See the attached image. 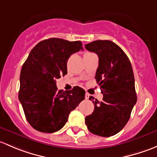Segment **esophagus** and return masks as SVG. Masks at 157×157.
Wrapping results in <instances>:
<instances>
[{
	"label": "esophagus",
	"instance_id": "esophagus-1",
	"mask_svg": "<svg viewBox=\"0 0 157 157\" xmlns=\"http://www.w3.org/2000/svg\"><path fill=\"white\" fill-rule=\"evenodd\" d=\"M89 96H90V94H88V93H86V94H85V99L88 100V98H89Z\"/></svg>",
	"mask_w": 157,
	"mask_h": 157
}]
</instances>
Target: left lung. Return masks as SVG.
<instances>
[{
  "mask_svg": "<svg viewBox=\"0 0 157 157\" xmlns=\"http://www.w3.org/2000/svg\"><path fill=\"white\" fill-rule=\"evenodd\" d=\"M85 47L99 57L95 78L103 95L101 102L89 98L94 109L85 117V124L94 135L113 136L126 125L137 102L132 64L125 53L111 41L98 40Z\"/></svg>",
  "mask_w": 157,
  "mask_h": 157,
  "instance_id": "obj_1",
  "label": "left lung"
}]
</instances>
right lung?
<instances>
[{
	"label": "right lung",
	"instance_id": "1",
	"mask_svg": "<svg viewBox=\"0 0 157 157\" xmlns=\"http://www.w3.org/2000/svg\"><path fill=\"white\" fill-rule=\"evenodd\" d=\"M83 50L81 41L52 38L35 45L22 65L19 100L29 123L35 130L53 133L65 125L71 111L85 99L78 86L57 90L56 79L67 74V60Z\"/></svg>",
	"mask_w": 157,
	"mask_h": 157
}]
</instances>
